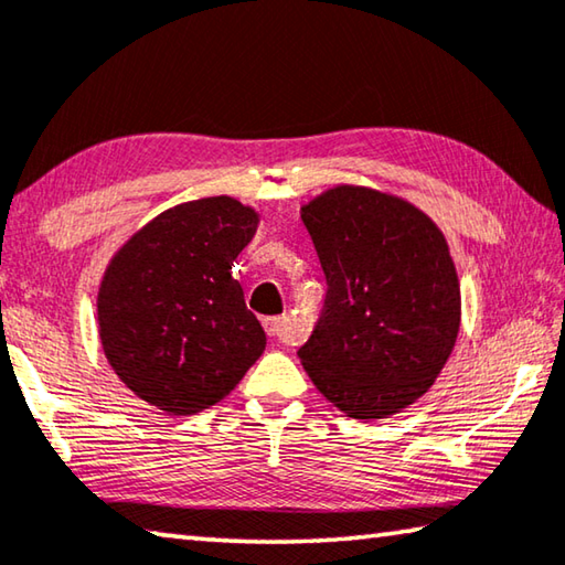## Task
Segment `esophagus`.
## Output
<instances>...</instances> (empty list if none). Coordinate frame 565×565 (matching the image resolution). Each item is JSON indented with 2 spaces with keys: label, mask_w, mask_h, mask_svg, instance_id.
Segmentation results:
<instances>
[{
  "label": "esophagus",
  "mask_w": 565,
  "mask_h": 565,
  "mask_svg": "<svg viewBox=\"0 0 565 565\" xmlns=\"http://www.w3.org/2000/svg\"><path fill=\"white\" fill-rule=\"evenodd\" d=\"M264 329L269 333L271 339H279L281 343H291V329H289V319L286 317H271V319H264Z\"/></svg>",
  "instance_id": "esophagus-1"
}]
</instances>
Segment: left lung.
I'll return each instance as SVG.
<instances>
[{
  "instance_id": "1",
  "label": "left lung",
  "mask_w": 565,
  "mask_h": 565,
  "mask_svg": "<svg viewBox=\"0 0 565 565\" xmlns=\"http://www.w3.org/2000/svg\"><path fill=\"white\" fill-rule=\"evenodd\" d=\"M329 291L306 374L351 418H388L434 386L461 327V286L434 218L386 191L339 184L301 206Z\"/></svg>"
}]
</instances>
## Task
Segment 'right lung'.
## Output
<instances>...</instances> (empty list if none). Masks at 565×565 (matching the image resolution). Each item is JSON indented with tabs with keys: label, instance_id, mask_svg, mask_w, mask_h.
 Segmentation results:
<instances>
[{
	"label": "right lung",
	"instance_id": "add662e5",
	"mask_svg": "<svg viewBox=\"0 0 565 565\" xmlns=\"http://www.w3.org/2000/svg\"><path fill=\"white\" fill-rule=\"evenodd\" d=\"M256 226V209L206 196L161 212L111 256L97 294L99 339L141 401L171 416L199 414L264 353L266 333L232 276Z\"/></svg>",
	"mask_w": 565,
	"mask_h": 565
}]
</instances>
